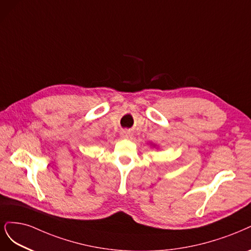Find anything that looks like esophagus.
<instances>
[{
  "label": "esophagus",
  "mask_w": 251,
  "mask_h": 251,
  "mask_svg": "<svg viewBox=\"0 0 251 251\" xmlns=\"http://www.w3.org/2000/svg\"><path fill=\"white\" fill-rule=\"evenodd\" d=\"M120 135H122V137L124 138V139H131L132 136H133V134L129 132V131H124Z\"/></svg>",
  "instance_id": "obj_1"
}]
</instances>
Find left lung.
I'll return each mask as SVG.
<instances>
[{
  "instance_id": "obj_1",
  "label": "left lung",
  "mask_w": 251,
  "mask_h": 251,
  "mask_svg": "<svg viewBox=\"0 0 251 251\" xmlns=\"http://www.w3.org/2000/svg\"><path fill=\"white\" fill-rule=\"evenodd\" d=\"M151 145L152 146V148H158V146H157V145H155L154 143H151Z\"/></svg>"
}]
</instances>
